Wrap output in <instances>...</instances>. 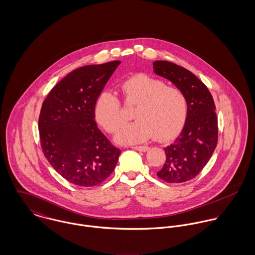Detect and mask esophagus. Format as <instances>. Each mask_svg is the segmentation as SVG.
Masks as SVG:
<instances>
[{"instance_id": "obj_1", "label": "esophagus", "mask_w": 255, "mask_h": 255, "mask_svg": "<svg viewBox=\"0 0 255 255\" xmlns=\"http://www.w3.org/2000/svg\"><path fill=\"white\" fill-rule=\"evenodd\" d=\"M134 150H137V151H140V152H146L148 151L149 147L148 146H134L132 147Z\"/></svg>"}]
</instances>
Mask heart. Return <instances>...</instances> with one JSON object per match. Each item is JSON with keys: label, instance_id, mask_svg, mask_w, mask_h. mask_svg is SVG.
<instances>
[{"label": "heart", "instance_id": "heart-1", "mask_svg": "<svg viewBox=\"0 0 255 255\" xmlns=\"http://www.w3.org/2000/svg\"><path fill=\"white\" fill-rule=\"evenodd\" d=\"M127 103L136 105L132 124L124 126L116 134L120 144H135L155 136L167 141L175 137L182 128L187 116V100L178 87L166 86L156 77L137 73L122 83ZM96 121L109 132H115L124 123L122 106L118 96L102 92L95 103Z\"/></svg>", "mask_w": 255, "mask_h": 255}]
</instances>
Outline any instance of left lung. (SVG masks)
<instances>
[{
  "instance_id": "obj_1",
  "label": "left lung",
  "mask_w": 255,
  "mask_h": 255,
  "mask_svg": "<svg viewBox=\"0 0 255 255\" xmlns=\"http://www.w3.org/2000/svg\"><path fill=\"white\" fill-rule=\"evenodd\" d=\"M153 72L180 88L188 106L181 134L174 143L164 148L167 159L157 176L170 183L187 182L201 172L217 146L218 121L214 100L202 81L174 63L153 62Z\"/></svg>"
}]
</instances>
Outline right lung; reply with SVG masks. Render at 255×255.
<instances>
[{
  "label": "right lung",
  "mask_w": 255,
  "mask_h": 255,
  "mask_svg": "<svg viewBox=\"0 0 255 255\" xmlns=\"http://www.w3.org/2000/svg\"><path fill=\"white\" fill-rule=\"evenodd\" d=\"M120 61L84 66L58 82L43 102L38 128L43 153L68 182L94 186L113 173L121 150L100 131L95 103Z\"/></svg>",
  "instance_id": "add662e5"
}]
</instances>
